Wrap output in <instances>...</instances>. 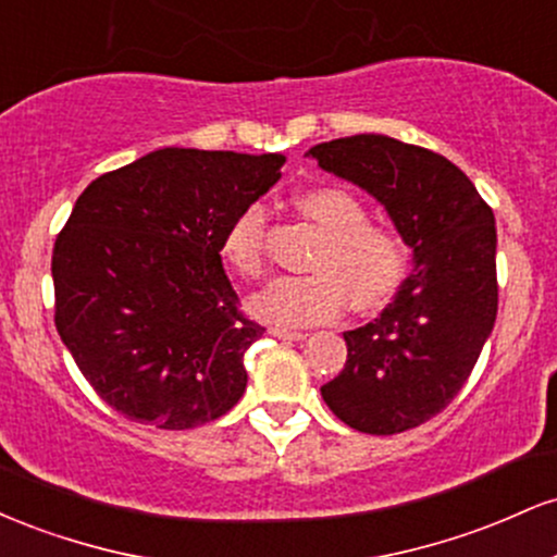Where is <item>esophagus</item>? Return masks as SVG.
Here are the masks:
<instances>
[{"label":"esophagus","instance_id":"esophagus-1","mask_svg":"<svg viewBox=\"0 0 557 557\" xmlns=\"http://www.w3.org/2000/svg\"><path fill=\"white\" fill-rule=\"evenodd\" d=\"M272 337H277V341H304L306 332L300 330H283V327H272L270 330Z\"/></svg>","mask_w":557,"mask_h":557}]
</instances>
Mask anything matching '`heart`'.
I'll use <instances>...</instances> for the list:
<instances>
[{"instance_id": "b5f03b06", "label": "heart", "mask_w": 557, "mask_h": 557, "mask_svg": "<svg viewBox=\"0 0 557 557\" xmlns=\"http://www.w3.org/2000/svg\"><path fill=\"white\" fill-rule=\"evenodd\" d=\"M298 212L324 235L309 277H280L251 298L253 317L277 327H309L356 311H374L398 290L406 272V243L393 227L369 222L367 203L341 185L309 188L296 198ZM270 209L248 203L230 222L227 264L243 277L264 274Z\"/></svg>"}]
</instances>
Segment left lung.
Masks as SVG:
<instances>
[{"instance_id":"obj_1","label":"left lung","mask_w":557,"mask_h":557,"mask_svg":"<svg viewBox=\"0 0 557 557\" xmlns=\"http://www.w3.org/2000/svg\"><path fill=\"white\" fill-rule=\"evenodd\" d=\"M309 154L385 203L413 248V272L393 304L343 332L348 361L322 398L350 430H413L461 393L495 327V214L450 159L421 146L361 133Z\"/></svg>"}]
</instances>
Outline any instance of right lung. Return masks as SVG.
Masks as SVG:
<instances>
[{
  "instance_id": "1",
  "label": "right lung",
  "mask_w": 557,
  "mask_h": 557,
  "mask_svg": "<svg viewBox=\"0 0 557 557\" xmlns=\"http://www.w3.org/2000/svg\"><path fill=\"white\" fill-rule=\"evenodd\" d=\"M283 154L159 149L104 172L52 251L54 324L99 398L157 430L240 400L264 335L222 267L230 222L280 181Z\"/></svg>"
}]
</instances>
